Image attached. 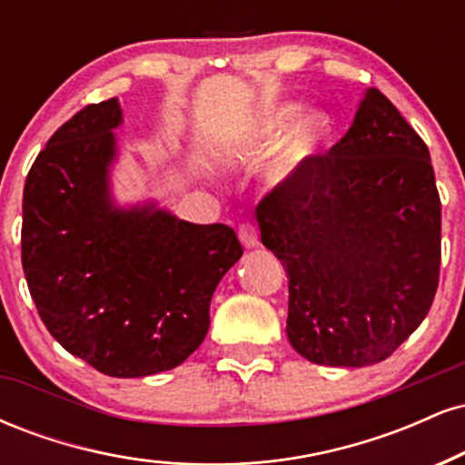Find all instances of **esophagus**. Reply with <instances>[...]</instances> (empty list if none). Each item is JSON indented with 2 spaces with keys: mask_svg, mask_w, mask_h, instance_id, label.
<instances>
[{
  "mask_svg": "<svg viewBox=\"0 0 465 465\" xmlns=\"http://www.w3.org/2000/svg\"><path fill=\"white\" fill-rule=\"evenodd\" d=\"M238 236H240V242H242L247 249H255L260 244L258 229H255L253 225H249V223L238 229Z\"/></svg>",
  "mask_w": 465,
  "mask_h": 465,
  "instance_id": "esophagus-1",
  "label": "esophagus"
}]
</instances>
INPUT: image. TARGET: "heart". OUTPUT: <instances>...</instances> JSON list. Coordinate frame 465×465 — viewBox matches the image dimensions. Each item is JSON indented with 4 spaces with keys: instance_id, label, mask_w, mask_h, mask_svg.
I'll return each mask as SVG.
<instances>
[{
    "instance_id": "b5f03b06",
    "label": "heart",
    "mask_w": 465,
    "mask_h": 465,
    "mask_svg": "<svg viewBox=\"0 0 465 465\" xmlns=\"http://www.w3.org/2000/svg\"><path fill=\"white\" fill-rule=\"evenodd\" d=\"M300 104L271 106L240 137V151L255 159L271 157L282 149L271 183L286 185L303 165L312 163L332 142L334 122L323 109H308L300 118Z\"/></svg>"
}]
</instances>
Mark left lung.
<instances>
[{
	"label": "left lung",
	"instance_id": "1",
	"mask_svg": "<svg viewBox=\"0 0 465 465\" xmlns=\"http://www.w3.org/2000/svg\"><path fill=\"white\" fill-rule=\"evenodd\" d=\"M255 214L286 269V334L303 359L373 365L424 322L440 280V194L429 148L378 89L362 92L343 140Z\"/></svg>",
	"mask_w": 465,
	"mask_h": 465
}]
</instances>
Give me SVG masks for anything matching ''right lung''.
Here are the masks:
<instances>
[{
	"mask_svg": "<svg viewBox=\"0 0 465 465\" xmlns=\"http://www.w3.org/2000/svg\"><path fill=\"white\" fill-rule=\"evenodd\" d=\"M120 100L58 129L24 188L21 262L41 322L69 354L114 378L183 362L210 330V302L242 255L232 227L194 225L157 199L122 203Z\"/></svg>",
	"mask_w": 465,
	"mask_h": 465,
	"instance_id": "obj_1",
	"label": "right lung"
}]
</instances>
